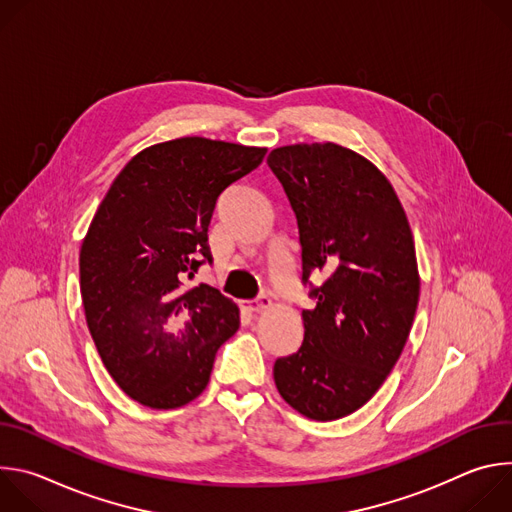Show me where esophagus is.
Wrapping results in <instances>:
<instances>
[{"instance_id":"esophagus-1","label":"esophagus","mask_w":512,"mask_h":512,"mask_svg":"<svg viewBox=\"0 0 512 512\" xmlns=\"http://www.w3.org/2000/svg\"><path fill=\"white\" fill-rule=\"evenodd\" d=\"M241 306L245 308V310H249V312H263V310H267L269 306H271V298L269 296H257L255 300H245V302H241Z\"/></svg>"}]
</instances>
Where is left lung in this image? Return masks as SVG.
I'll return each mask as SVG.
<instances>
[{
	"label": "left lung",
	"mask_w": 512,
	"mask_h": 512,
	"mask_svg": "<svg viewBox=\"0 0 512 512\" xmlns=\"http://www.w3.org/2000/svg\"><path fill=\"white\" fill-rule=\"evenodd\" d=\"M267 164L296 212L304 342L277 358L279 395L316 421L346 417L385 383L407 342L419 273L405 210L383 172L338 143L283 145ZM327 271L314 288L312 270Z\"/></svg>",
	"instance_id": "8db88e82"
}]
</instances>
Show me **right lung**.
<instances>
[{
    "instance_id": "add662e5",
    "label": "right lung",
    "mask_w": 512,
    "mask_h": 512,
    "mask_svg": "<svg viewBox=\"0 0 512 512\" xmlns=\"http://www.w3.org/2000/svg\"><path fill=\"white\" fill-rule=\"evenodd\" d=\"M265 148L180 137L145 148L119 172L81 247L89 332L113 381L152 409H176L208 385L239 308L212 285L208 225L218 196Z\"/></svg>"
}]
</instances>
